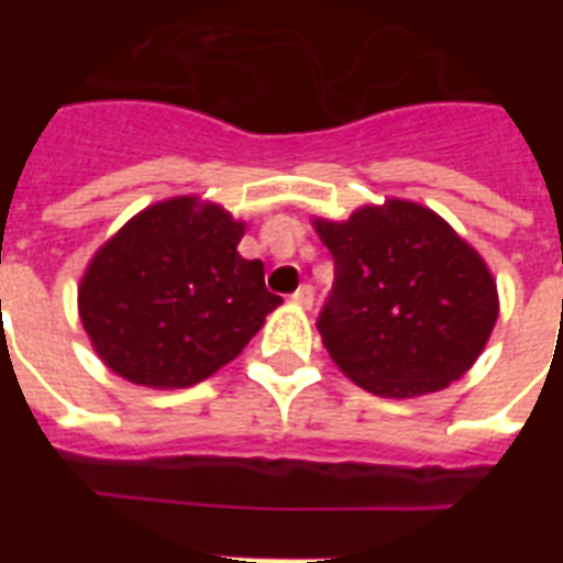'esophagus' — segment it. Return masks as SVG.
<instances>
[{
  "mask_svg": "<svg viewBox=\"0 0 563 563\" xmlns=\"http://www.w3.org/2000/svg\"><path fill=\"white\" fill-rule=\"evenodd\" d=\"M291 300H295L298 307L309 309L312 307V300H316V291H312V286H309V283H303V286H300V289L291 295Z\"/></svg>",
  "mask_w": 563,
  "mask_h": 563,
  "instance_id": "1",
  "label": "esophagus"
}]
</instances>
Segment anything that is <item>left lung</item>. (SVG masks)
Wrapping results in <instances>:
<instances>
[{"mask_svg": "<svg viewBox=\"0 0 563 563\" xmlns=\"http://www.w3.org/2000/svg\"><path fill=\"white\" fill-rule=\"evenodd\" d=\"M316 230L335 263L318 333L353 383L402 400L467 374L497 324V283L438 212L391 198Z\"/></svg>", "mask_w": 563, "mask_h": 563, "instance_id": "1", "label": "left lung"}]
</instances>
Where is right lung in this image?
I'll return each instance as SVG.
<instances>
[{
  "label": "right lung",
  "mask_w": 563,
  "mask_h": 563,
  "mask_svg": "<svg viewBox=\"0 0 563 563\" xmlns=\"http://www.w3.org/2000/svg\"><path fill=\"white\" fill-rule=\"evenodd\" d=\"M245 233L219 203L169 198L136 212L96 251L78 312L101 362L148 388H187L236 360L280 307Z\"/></svg>",
  "instance_id": "add662e5"
}]
</instances>
